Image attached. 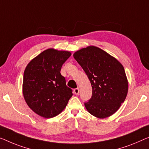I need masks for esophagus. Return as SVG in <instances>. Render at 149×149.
<instances>
[{"mask_svg": "<svg viewBox=\"0 0 149 149\" xmlns=\"http://www.w3.org/2000/svg\"><path fill=\"white\" fill-rule=\"evenodd\" d=\"M74 94H76V95L79 94V88H77L74 89Z\"/></svg>", "mask_w": 149, "mask_h": 149, "instance_id": "1", "label": "esophagus"}]
</instances>
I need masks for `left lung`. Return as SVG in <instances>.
Masks as SVG:
<instances>
[{
	"instance_id": "obj_1",
	"label": "left lung",
	"mask_w": 149,
	"mask_h": 149,
	"mask_svg": "<svg viewBox=\"0 0 149 149\" xmlns=\"http://www.w3.org/2000/svg\"><path fill=\"white\" fill-rule=\"evenodd\" d=\"M92 88V96L84 104L87 110L98 118L114 114L125 100L128 79L123 65L115 57L95 46L82 48L74 53Z\"/></svg>"
}]
</instances>
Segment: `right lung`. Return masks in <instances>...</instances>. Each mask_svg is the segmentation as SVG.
Here are the masks:
<instances>
[{
    "instance_id": "1",
    "label": "right lung",
    "mask_w": 149,
    "mask_h": 149,
    "mask_svg": "<svg viewBox=\"0 0 149 149\" xmlns=\"http://www.w3.org/2000/svg\"><path fill=\"white\" fill-rule=\"evenodd\" d=\"M68 51L48 49L33 58L24 72L23 94L31 109L45 118H51L64 110L72 96L61 75L62 65L71 56Z\"/></svg>"
}]
</instances>
